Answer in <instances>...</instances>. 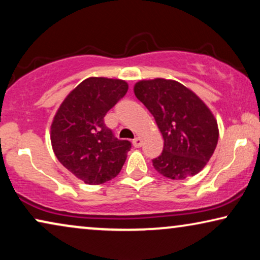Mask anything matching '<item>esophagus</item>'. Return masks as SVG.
I'll list each match as a JSON object with an SVG mask.
<instances>
[{
  "mask_svg": "<svg viewBox=\"0 0 260 260\" xmlns=\"http://www.w3.org/2000/svg\"><path fill=\"white\" fill-rule=\"evenodd\" d=\"M133 143H134V147H136V148H140L141 145H142V138H141L140 136L136 137V138H134Z\"/></svg>",
  "mask_w": 260,
  "mask_h": 260,
  "instance_id": "esophagus-1",
  "label": "esophagus"
}]
</instances>
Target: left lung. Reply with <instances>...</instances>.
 <instances>
[{"mask_svg":"<svg viewBox=\"0 0 260 260\" xmlns=\"http://www.w3.org/2000/svg\"><path fill=\"white\" fill-rule=\"evenodd\" d=\"M134 92L156 120L165 147L152 159L161 175L184 180L207 165L219 138L218 123L211 110L193 91L176 80H140Z\"/></svg>","mask_w":260,"mask_h":260,"instance_id":"8db88e82","label":"left lung"}]
</instances>
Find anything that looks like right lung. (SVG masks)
I'll return each mask as SVG.
<instances>
[{"instance_id": "right-lung-1", "label": "right lung", "mask_w": 260, "mask_h": 260, "mask_svg": "<svg viewBox=\"0 0 260 260\" xmlns=\"http://www.w3.org/2000/svg\"><path fill=\"white\" fill-rule=\"evenodd\" d=\"M120 79L90 77L67 94L51 125L53 151L59 162L86 184H102L118 175L130 150L104 117L127 92Z\"/></svg>"}]
</instances>
